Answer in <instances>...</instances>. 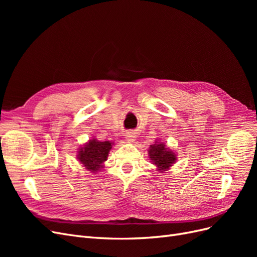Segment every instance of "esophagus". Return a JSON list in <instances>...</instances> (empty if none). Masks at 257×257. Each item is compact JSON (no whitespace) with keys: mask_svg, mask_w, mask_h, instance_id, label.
<instances>
[{"mask_svg":"<svg viewBox=\"0 0 257 257\" xmlns=\"http://www.w3.org/2000/svg\"><path fill=\"white\" fill-rule=\"evenodd\" d=\"M125 136H126L125 137L126 141L130 142V143H133L136 139V135H135V133H133V132H127Z\"/></svg>","mask_w":257,"mask_h":257,"instance_id":"1","label":"esophagus"}]
</instances>
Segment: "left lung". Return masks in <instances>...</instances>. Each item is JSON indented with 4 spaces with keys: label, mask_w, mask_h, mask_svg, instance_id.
I'll return each instance as SVG.
<instances>
[{
    "label": "left lung",
    "mask_w": 257,
    "mask_h": 257,
    "mask_svg": "<svg viewBox=\"0 0 257 257\" xmlns=\"http://www.w3.org/2000/svg\"><path fill=\"white\" fill-rule=\"evenodd\" d=\"M148 153H149L151 163L155 165L159 172H166L175 164L177 160L174 151L170 150L162 142H155V144L151 145Z\"/></svg>",
    "instance_id": "obj_1"
}]
</instances>
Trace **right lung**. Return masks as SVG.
<instances>
[{"label": "right lung", "instance_id": "obj_1", "mask_svg": "<svg viewBox=\"0 0 257 257\" xmlns=\"http://www.w3.org/2000/svg\"><path fill=\"white\" fill-rule=\"evenodd\" d=\"M112 145L113 143L98 142L93 138L78 150L77 159L91 173H98L104 167V162L107 161Z\"/></svg>", "mask_w": 257, "mask_h": 257}]
</instances>
